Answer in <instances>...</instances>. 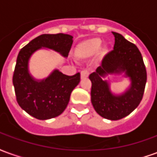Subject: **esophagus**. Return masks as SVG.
I'll list each match as a JSON object with an SVG mask.
<instances>
[{
    "label": "esophagus",
    "instance_id": "esophagus-1",
    "mask_svg": "<svg viewBox=\"0 0 157 157\" xmlns=\"http://www.w3.org/2000/svg\"><path fill=\"white\" fill-rule=\"evenodd\" d=\"M89 75V72L88 71H86V70H84V71H82L81 72V78L82 79H85V78H87Z\"/></svg>",
    "mask_w": 157,
    "mask_h": 157
}]
</instances>
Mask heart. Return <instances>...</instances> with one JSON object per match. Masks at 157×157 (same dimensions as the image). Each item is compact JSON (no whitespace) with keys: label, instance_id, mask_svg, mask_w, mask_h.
Listing matches in <instances>:
<instances>
[{"label":"heart","instance_id":"1","mask_svg":"<svg viewBox=\"0 0 157 157\" xmlns=\"http://www.w3.org/2000/svg\"><path fill=\"white\" fill-rule=\"evenodd\" d=\"M102 40L98 38L90 39L80 43L75 49V56L79 59H89L93 57L98 52V58L102 59L107 54V49L101 48Z\"/></svg>","mask_w":157,"mask_h":157}]
</instances>
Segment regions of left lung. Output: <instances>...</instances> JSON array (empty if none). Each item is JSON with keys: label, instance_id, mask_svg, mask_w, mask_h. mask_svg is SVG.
<instances>
[{"label": "left lung", "instance_id": "1", "mask_svg": "<svg viewBox=\"0 0 157 157\" xmlns=\"http://www.w3.org/2000/svg\"><path fill=\"white\" fill-rule=\"evenodd\" d=\"M115 38L113 50L105 55L101 65L89 75L92 82L91 101L96 112L102 118L118 120L131 113L141 102L146 83V69L136 47L121 34L113 32ZM124 72L130 77V88L121 95H113L108 82L102 80L109 74Z\"/></svg>", "mask_w": 157, "mask_h": 157}]
</instances>
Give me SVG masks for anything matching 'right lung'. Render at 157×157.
Instances as JSON below:
<instances>
[{"mask_svg":"<svg viewBox=\"0 0 157 157\" xmlns=\"http://www.w3.org/2000/svg\"><path fill=\"white\" fill-rule=\"evenodd\" d=\"M73 37L69 34H42L20 50L12 82L17 102L29 115L41 120L60 115L66 109L73 89L78 85L81 75H66L55 70L49 76L36 81L29 72V60L39 48H48L67 57Z\"/></svg>","mask_w":157,"mask_h":157,"instance_id":"1","label":"right lung"}]
</instances>
